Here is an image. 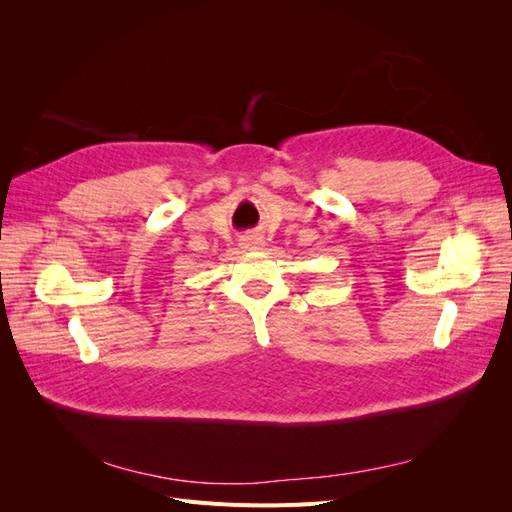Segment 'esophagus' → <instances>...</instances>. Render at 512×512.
Segmentation results:
<instances>
[{"instance_id":"1","label":"esophagus","mask_w":512,"mask_h":512,"mask_svg":"<svg viewBox=\"0 0 512 512\" xmlns=\"http://www.w3.org/2000/svg\"><path fill=\"white\" fill-rule=\"evenodd\" d=\"M241 245H243V250H262L265 239H262L260 235H252V237H245Z\"/></svg>"}]
</instances>
